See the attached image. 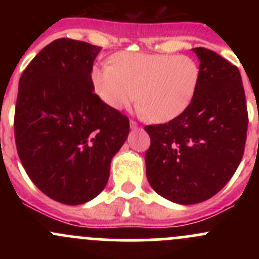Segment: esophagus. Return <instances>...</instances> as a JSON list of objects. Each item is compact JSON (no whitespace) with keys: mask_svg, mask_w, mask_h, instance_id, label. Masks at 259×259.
I'll return each mask as SVG.
<instances>
[{"mask_svg":"<svg viewBox=\"0 0 259 259\" xmlns=\"http://www.w3.org/2000/svg\"><path fill=\"white\" fill-rule=\"evenodd\" d=\"M130 127L132 129H138V122L134 121V120H130Z\"/></svg>","mask_w":259,"mask_h":259,"instance_id":"obj_1","label":"esophagus"}]
</instances>
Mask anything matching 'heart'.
Instances as JSON below:
<instances>
[{"label": "heart", "instance_id": "1", "mask_svg": "<svg viewBox=\"0 0 259 259\" xmlns=\"http://www.w3.org/2000/svg\"><path fill=\"white\" fill-rule=\"evenodd\" d=\"M199 77L197 61L187 55L125 52L113 57V65L99 64L91 70L96 94L109 108L121 110L139 94L138 111L158 122L187 110Z\"/></svg>", "mask_w": 259, "mask_h": 259}]
</instances>
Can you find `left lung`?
<instances>
[{
  "label": "left lung",
  "mask_w": 259,
  "mask_h": 259,
  "mask_svg": "<svg viewBox=\"0 0 259 259\" xmlns=\"http://www.w3.org/2000/svg\"><path fill=\"white\" fill-rule=\"evenodd\" d=\"M200 77L187 110L165 124L148 125L145 153L151 188L178 204L215 195L238 168L247 139L248 111L238 67L204 48Z\"/></svg>",
  "instance_id": "obj_1"
}]
</instances>
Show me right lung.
Instances as JSON below:
<instances>
[{"label":"right lung","mask_w":259,"mask_h":259,"mask_svg":"<svg viewBox=\"0 0 259 259\" xmlns=\"http://www.w3.org/2000/svg\"><path fill=\"white\" fill-rule=\"evenodd\" d=\"M100 50L57 38L33 57L18 82V156L33 184L62 204H83L103 192L111 159L130 130L129 119L94 93L91 70Z\"/></svg>","instance_id":"obj_1"}]
</instances>
